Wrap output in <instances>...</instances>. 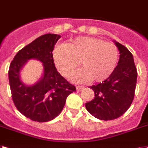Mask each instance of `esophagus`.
<instances>
[{
    "label": "esophagus",
    "mask_w": 148,
    "mask_h": 148,
    "mask_svg": "<svg viewBox=\"0 0 148 148\" xmlns=\"http://www.w3.org/2000/svg\"><path fill=\"white\" fill-rule=\"evenodd\" d=\"M76 89H77V91H80V90H82L83 89H84V86H76Z\"/></svg>",
    "instance_id": "34e87169"
}]
</instances>
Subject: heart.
I'll use <instances>...</instances> for the list:
<instances>
[{
    "mask_svg": "<svg viewBox=\"0 0 148 148\" xmlns=\"http://www.w3.org/2000/svg\"><path fill=\"white\" fill-rule=\"evenodd\" d=\"M58 70L64 77L72 74L80 62L81 69L71 80L74 82H101L115 70L119 49L115 44L95 37H77L68 45H58L53 51Z\"/></svg>",
    "mask_w": 148,
    "mask_h": 148,
    "instance_id": "obj_1",
    "label": "heart"
}]
</instances>
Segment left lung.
Here are the masks:
<instances>
[{
	"mask_svg": "<svg viewBox=\"0 0 148 148\" xmlns=\"http://www.w3.org/2000/svg\"><path fill=\"white\" fill-rule=\"evenodd\" d=\"M119 51V60L107 79L90 86L95 97L86 103L90 113L100 120L118 119L130 107L134 97L137 69L132 54L125 46L115 42Z\"/></svg>",
	"mask_w": 148,
	"mask_h": 148,
	"instance_id": "8db88e82",
	"label": "left lung"
}]
</instances>
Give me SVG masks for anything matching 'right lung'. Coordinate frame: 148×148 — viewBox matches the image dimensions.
<instances>
[{"mask_svg": "<svg viewBox=\"0 0 148 148\" xmlns=\"http://www.w3.org/2000/svg\"><path fill=\"white\" fill-rule=\"evenodd\" d=\"M60 38L59 35L50 33L41 36L18 51L10 64L8 76L14 105L35 122H49L57 117L68 95L76 91V87L58 72L54 63L52 51ZM32 58L43 62L44 74L36 85L26 86L20 80L19 71Z\"/></svg>", "mask_w": 148, "mask_h": 148, "instance_id": "right-lung-1", "label": "right lung"}]
</instances>
